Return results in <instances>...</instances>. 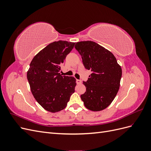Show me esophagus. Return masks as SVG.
<instances>
[{
	"mask_svg": "<svg viewBox=\"0 0 151 151\" xmlns=\"http://www.w3.org/2000/svg\"><path fill=\"white\" fill-rule=\"evenodd\" d=\"M82 83L81 80H77V84H81Z\"/></svg>",
	"mask_w": 151,
	"mask_h": 151,
	"instance_id": "1",
	"label": "esophagus"
}]
</instances>
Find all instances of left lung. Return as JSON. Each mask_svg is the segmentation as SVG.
<instances>
[{"label": "left lung", "instance_id": "1", "mask_svg": "<svg viewBox=\"0 0 151 151\" xmlns=\"http://www.w3.org/2000/svg\"><path fill=\"white\" fill-rule=\"evenodd\" d=\"M83 58L86 69L91 70L86 88L81 95L84 106L93 111L106 108L115 99L120 88L122 74L121 66L109 50L91 41L77 42L75 46Z\"/></svg>", "mask_w": 151, "mask_h": 151}]
</instances>
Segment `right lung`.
<instances>
[{"label":"right lung","instance_id":"add662e5","mask_svg":"<svg viewBox=\"0 0 151 151\" xmlns=\"http://www.w3.org/2000/svg\"><path fill=\"white\" fill-rule=\"evenodd\" d=\"M75 43L61 40L50 43L30 63L27 79L31 91L36 101L48 111L56 113L64 109L75 91L74 77L59 73Z\"/></svg>","mask_w":151,"mask_h":151}]
</instances>
